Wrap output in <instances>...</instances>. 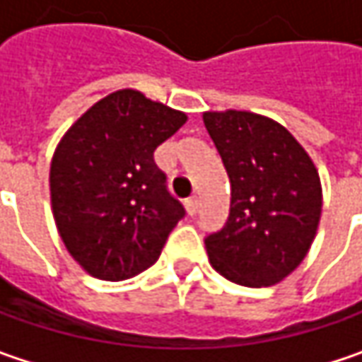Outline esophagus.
Returning a JSON list of instances; mask_svg holds the SVG:
<instances>
[{
    "mask_svg": "<svg viewBox=\"0 0 362 362\" xmlns=\"http://www.w3.org/2000/svg\"><path fill=\"white\" fill-rule=\"evenodd\" d=\"M185 209H187V214L191 217L197 216V211H199V202H197V197H191L185 202Z\"/></svg>",
    "mask_w": 362,
    "mask_h": 362,
    "instance_id": "34e87169",
    "label": "esophagus"
}]
</instances>
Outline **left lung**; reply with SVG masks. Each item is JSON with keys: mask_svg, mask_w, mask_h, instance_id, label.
I'll list each match as a JSON object with an SVG mask.
<instances>
[{"mask_svg": "<svg viewBox=\"0 0 362 362\" xmlns=\"http://www.w3.org/2000/svg\"><path fill=\"white\" fill-rule=\"evenodd\" d=\"M231 185L226 226L205 238L211 266L250 288L272 286L310 250L322 211L316 167L276 120L243 110L205 112Z\"/></svg>", "mask_w": 362, "mask_h": 362, "instance_id": "left-lung-1", "label": "left lung"}]
</instances>
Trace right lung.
Returning <instances> with one entry per match:
<instances>
[{"label": "right lung", "mask_w": 362, "mask_h": 362, "mask_svg": "<svg viewBox=\"0 0 362 362\" xmlns=\"http://www.w3.org/2000/svg\"><path fill=\"white\" fill-rule=\"evenodd\" d=\"M187 117L136 90L108 94L68 129L49 167L56 228L94 278L119 282L153 266L183 205L153 153Z\"/></svg>", "instance_id": "obj_1"}]
</instances>
